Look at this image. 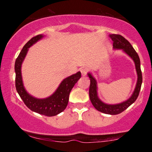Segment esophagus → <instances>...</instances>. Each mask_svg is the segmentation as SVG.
<instances>
[{
    "instance_id": "34e87169",
    "label": "esophagus",
    "mask_w": 152,
    "mask_h": 152,
    "mask_svg": "<svg viewBox=\"0 0 152 152\" xmlns=\"http://www.w3.org/2000/svg\"><path fill=\"white\" fill-rule=\"evenodd\" d=\"M81 71V73H82V75L83 76H85L86 75L87 72H88V70L86 69V68H82V69L80 70Z\"/></svg>"
}]
</instances>
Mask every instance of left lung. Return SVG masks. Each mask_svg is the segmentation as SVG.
<instances>
[{
	"label": "left lung",
	"instance_id": "8db88e82",
	"mask_svg": "<svg viewBox=\"0 0 152 152\" xmlns=\"http://www.w3.org/2000/svg\"><path fill=\"white\" fill-rule=\"evenodd\" d=\"M109 37L113 41V46L114 49H122L124 53H126L132 59L134 60L136 69L138 75V80H137L136 86L132 96L127 100L123 102L117 104H107L104 103L99 99L97 93V82L91 73H88L90 78L91 84L89 87V97L91 103L97 111L106 114L110 115H117L122 113L124 110L132 105L136 99L138 98L139 93H140L141 85L142 82V72L140 69V61L138 53L134 49L131 43L126 39L120 34H110Z\"/></svg>",
	"mask_w": 152,
	"mask_h": 152
}]
</instances>
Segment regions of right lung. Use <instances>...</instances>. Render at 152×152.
<instances>
[{
	"instance_id": "obj_1",
	"label": "right lung",
	"mask_w": 152,
	"mask_h": 152,
	"mask_svg": "<svg viewBox=\"0 0 152 152\" xmlns=\"http://www.w3.org/2000/svg\"><path fill=\"white\" fill-rule=\"evenodd\" d=\"M43 37L42 34L32 37L23 48L19 55L16 58L14 69L16 72L15 85L16 91L27 107L31 111L45 116H54L61 113L67 107L69 95L75 84L81 77V72L72 75L64 79L50 96L45 99H37L27 92L23 86L21 76V64L27 55L28 48Z\"/></svg>"
}]
</instances>
